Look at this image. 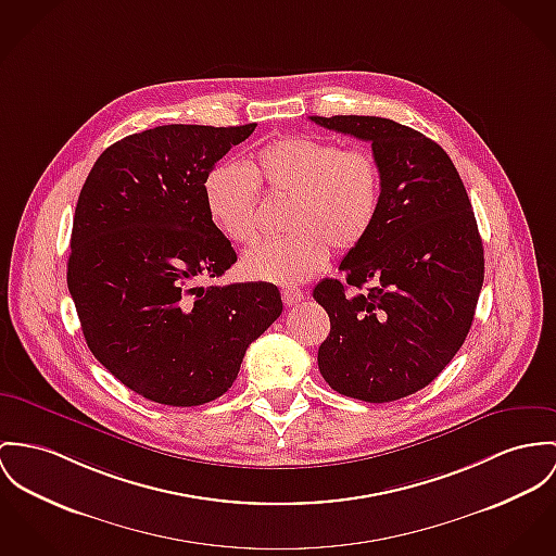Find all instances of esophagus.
Returning <instances> with one entry per match:
<instances>
[{
  "label": "esophagus",
  "instance_id": "1",
  "mask_svg": "<svg viewBox=\"0 0 556 556\" xmlns=\"http://www.w3.org/2000/svg\"><path fill=\"white\" fill-rule=\"evenodd\" d=\"M281 299H283L286 306H294V304H299L300 300L304 299V294L299 288H286V290H281Z\"/></svg>",
  "mask_w": 556,
  "mask_h": 556
}]
</instances>
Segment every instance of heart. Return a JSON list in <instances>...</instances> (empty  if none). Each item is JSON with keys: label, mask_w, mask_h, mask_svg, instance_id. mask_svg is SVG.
Segmentation results:
<instances>
[{"label": "heart", "mask_w": 556, "mask_h": 556, "mask_svg": "<svg viewBox=\"0 0 556 556\" xmlns=\"http://www.w3.org/2000/svg\"><path fill=\"white\" fill-rule=\"evenodd\" d=\"M260 184L290 199L288 237L264 241L243 256V273L264 283L296 286L317 275L334 252L355 250L381 210L383 177L362 148L315 137H283L264 146L250 167L222 163L205 179V205L219 232L235 243L256 237Z\"/></svg>", "instance_id": "1"}]
</instances>
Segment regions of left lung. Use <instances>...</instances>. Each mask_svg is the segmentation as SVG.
Here are the masks:
<instances>
[{
  "mask_svg": "<svg viewBox=\"0 0 556 556\" xmlns=\"http://www.w3.org/2000/svg\"><path fill=\"white\" fill-rule=\"evenodd\" d=\"M372 143L381 210L368 237L342 257L344 279L315 286L330 317L319 372L346 397L383 404L428 387L470 332L484 250L464 181L424 132L379 116H311ZM366 293L349 295L346 287Z\"/></svg>",
  "mask_w": 556,
  "mask_h": 556,
  "instance_id": "obj_1",
  "label": "left lung"
}]
</instances>
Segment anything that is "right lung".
Returning <instances> with one entry per match:
<instances>
[{"mask_svg":"<svg viewBox=\"0 0 556 556\" xmlns=\"http://www.w3.org/2000/svg\"><path fill=\"white\" fill-rule=\"evenodd\" d=\"M254 128H148L110 146L86 177L67 288L92 355L146 400L219 397L283 311L273 283L194 286L237 262L207 212L205 179Z\"/></svg>","mask_w":556,"mask_h":556,"instance_id":"obj_1","label":"right lung"}]
</instances>
